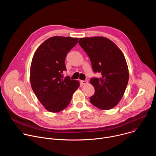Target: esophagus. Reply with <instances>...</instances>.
Here are the masks:
<instances>
[{
    "instance_id": "esophagus-1",
    "label": "esophagus",
    "mask_w": 156,
    "mask_h": 156,
    "mask_svg": "<svg viewBox=\"0 0 156 156\" xmlns=\"http://www.w3.org/2000/svg\"><path fill=\"white\" fill-rule=\"evenodd\" d=\"M80 83H81V84L84 85V84H86L88 83V81L87 80H81Z\"/></svg>"
}]
</instances>
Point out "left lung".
Wrapping results in <instances>:
<instances>
[{
  "mask_svg": "<svg viewBox=\"0 0 156 156\" xmlns=\"http://www.w3.org/2000/svg\"><path fill=\"white\" fill-rule=\"evenodd\" d=\"M81 48L90 57L94 73L101 78L93 77L90 83L95 89L91 103L102 110L116 106L126 88L129 73L124 55L110 39L104 37H83L79 39Z\"/></svg>",
  "mask_w": 156,
  "mask_h": 156,
  "instance_id": "obj_1",
  "label": "left lung"
}]
</instances>
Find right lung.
Segmentation results:
<instances>
[{
  "label": "right lung",
  "mask_w": 156,
  "mask_h": 156,
  "mask_svg": "<svg viewBox=\"0 0 156 156\" xmlns=\"http://www.w3.org/2000/svg\"><path fill=\"white\" fill-rule=\"evenodd\" d=\"M78 38L54 36L42 43L35 52L30 69L33 90L40 102L51 112L67 107L73 93L80 86L78 81L63 77L65 60Z\"/></svg>",
  "instance_id": "1"
}]
</instances>
